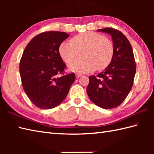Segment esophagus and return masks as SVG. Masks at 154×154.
Returning <instances> with one entry per match:
<instances>
[{
    "label": "esophagus",
    "instance_id": "1",
    "mask_svg": "<svg viewBox=\"0 0 154 154\" xmlns=\"http://www.w3.org/2000/svg\"><path fill=\"white\" fill-rule=\"evenodd\" d=\"M81 75H82V74L81 73H77L76 74H75V76H76V77L77 78H78V77H80Z\"/></svg>",
    "mask_w": 154,
    "mask_h": 154
}]
</instances>
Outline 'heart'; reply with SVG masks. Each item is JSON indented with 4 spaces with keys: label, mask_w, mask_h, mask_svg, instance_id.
<instances>
[{
    "label": "heart",
    "mask_w": 154,
    "mask_h": 154,
    "mask_svg": "<svg viewBox=\"0 0 154 154\" xmlns=\"http://www.w3.org/2000/svg\"><path fill=\"white\" fill-rule=\"evenodd\" d=\"M59 52L62 60L70 63L79 59L82 54L83 60L69 65V69L76 73H87L97 69H106L112 61L114 45L109 38L93 32L77 34L71 39V43L63 42Z\"/></svg>",
    "instance_id": "heart-1"
}]
</instances>
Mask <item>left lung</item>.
I'll return each mask as SVG.
<instances>
[{
  "label": "left lung",
  "instance_id": "obj_1",
  "mask_svg": "<svg viewBox=\"0 0 154 154\" xmlns=\"http://www.w3.org/2000/svg\"><path fill=\"white\" fill-rule=\"evenodd\" d=\"M112 36V61L97 76L91 75L87 88L89 99L103 109L116 108L126 99L134 83L136 65L130 42L120 31L112 28L98 30Z\"/></svg>",
  "mask_w": 154,
  "mask_h": 154
}]
</instances>
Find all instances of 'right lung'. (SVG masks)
<instances>
[{
  "label": "right lung",
  "instance_id": "obj_1",
  "mask_svg": "<svg viewBox=\"0 0 154 154\" xmlns=\"http://www.w3.org/2000/svg\"><path fill=\"white\" fill-rule=\"evenodd\" d=\"M69 36L63 32H42L32 39L23 52L20 61L23 89L40 109L60 104L75 80L73 73L63 75L66 65L59 52L60 44Z\"/></svg>",
  "mask_w": 154,
  "mask_h": 154
}]
</instances>
